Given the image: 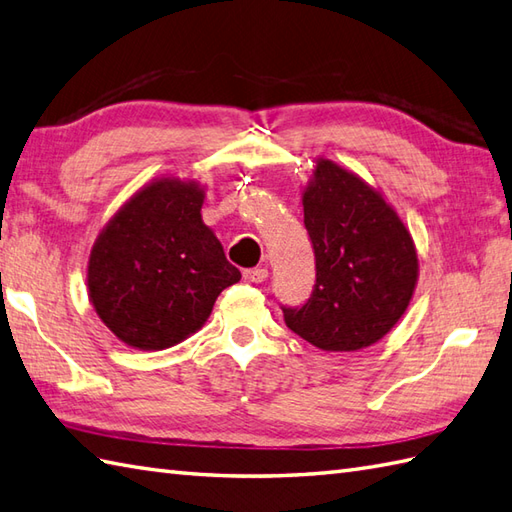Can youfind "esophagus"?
Instances as JSON below:
<instances>
[{
  "label": "esophagus",
  "instance_id": "34e87169",
  "mask_svg": "<svg viewBox=\"0 0 512 512\" xmlns=\"http://www.w3.org/2000/svg\"><path fill=\"white\" fill-rule=\"evenodd\" d=\"M243 278L247 282H256V285H260V282H265L269 278V271L265 267H254V269H245L243 271Z\"/></svg>",
  "mask_w": 512,
  "mask_h": 512
}]
</instances>
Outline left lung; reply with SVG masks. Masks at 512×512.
I'll use <instances>...</instances> for the list:
<instances>
[{"instance_id":"left-lung-1","label":"left lung","mask_w":512,"mask_h":512,"mask_svg":"<svg viewBox=\"0 0 512 512\" xmlns=\"http://www.w3.org/2000/svg\"><path fill=\"white\" fill-rule=\"evenodd\" d=\"M302 206L315 287L302 306H282L285 322L328 352L372 346L401 320L414 295L412 236L381 192L331 160H317Z\"/></svg>"}]
</instances>
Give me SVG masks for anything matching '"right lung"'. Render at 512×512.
Wrapping results in <instances>:
<instances>
[{"mask_svg":"<svg viewBox=\"0 0 512 512\" xmlns=\"http://www.w3.org/2000/svg\"><path fill=\"white\" fill-rule=\"evenodd\" d=\"M195 181L155 179L124 203L96 238L89 298L120 342L164 350L203 326L219 293L241 280L201 221Z\"/></svg>","mask_w":512,"mask_h":512,"instance_id":"obj_1","label":"right lung"}]
</instances>
